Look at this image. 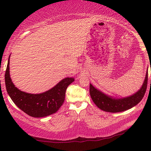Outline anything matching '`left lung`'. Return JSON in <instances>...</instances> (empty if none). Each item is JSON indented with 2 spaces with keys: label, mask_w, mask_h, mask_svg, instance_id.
<instances>
[{
  "label": "left lung",
  "mask_w": 151,
  "mask_h": 151,
  "mask_svg": "<svg viewBox=\"0 0 151 151\" xmlns=\"http://www.w3.org/2000/svg\"><path fill=\"white\" fill-rule=\"evenodd\" d=\"M147 81L148 68L141 87L131 95L121 98L111 96L94 87L91 83L90 84V95L94 103L102 111L109 112H122L132 108L140 103L146 92Z\"/></svg>",
  "instance_id": "8db88e82"
}]
</instances>
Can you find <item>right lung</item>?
Here are the masks:
<instances>
[{
    "instance_id": "add662e5",
    "label": "right lung",
    "mask_w": 151,
    "mask_h": 151,
    "mask_svg": "<svg viewBox=\"0 0 151 151\" xmlns=\"http://www.w3.org/2000/svg\"><path fill=\"white\" fill-rule=\"evenodd\" d=\"M10 57L5 73V85L9 96L19 108L30 116L40 118L57 112L63 105L68 86L75 78L66 77L49 90L39 94L22 91L15 86L10 75Z\"/></svg>"
}]
</instances>
